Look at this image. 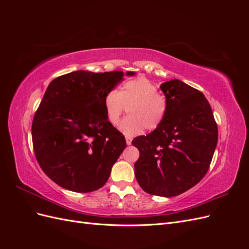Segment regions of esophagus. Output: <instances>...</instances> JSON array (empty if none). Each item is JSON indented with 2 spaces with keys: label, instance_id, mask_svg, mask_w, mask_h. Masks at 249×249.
<instances>
[{
  "label": "esophagus",
  "instance_id": "34e87169",
  "mask_svg": "<svg viewBox=\"0 0 249 249\" xmlns=\"http://www.w3.org/2000/svg\"><path fill=\"white\" fill-rule=\"evenodd\" d=\"M125 141H126V144H127V145H131V144H132V137L125 136Z\"/></svg>",
  "mask_w": 249,
  "mask_h": 249
}]
</instances>
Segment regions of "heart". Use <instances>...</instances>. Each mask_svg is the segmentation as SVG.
Returning a JSON list of instances; mask_svg holds the SVG:
<instances>
[{
    "label": "heart",
    "mask_w": 249,
    "mask_h": 249,
    "mask_svg": "<svg viewBox=\"0 0 249 249\" xmlns=\"http://www.w3.org/2000/svg\"><path fill=\"white\" fill-rule=\"evenodd\" d=\"M127 107L129 116L119 124V130L127 136L140 134L159 126L166 113V101L158 94L155 83L144 77L124 82L122 88L111 90L104 97V108L108 122L116 125Z\"/></svg>",
    "instance_id": "obj_1"
}]
</instances>
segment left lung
I'll return each mask as SVG.
<instances>
[{"label": "left lung", "mask_w": 249, "mask_h": 249, "mask_svg": "<svg viewBox=\"0 0 249 249\" xmlns=\"http://www.w3.org/2000/svg\"><path fill=\"white\" fill-rule=\"evenodd\" d=\"M166 97L162 124L132 144L139 149L135 177L146 193L172 197L206 176L218 141V127L207 99L179 80L160 86Z\"/></svg>", "instance_id": "8db88e82"}]
</instances>
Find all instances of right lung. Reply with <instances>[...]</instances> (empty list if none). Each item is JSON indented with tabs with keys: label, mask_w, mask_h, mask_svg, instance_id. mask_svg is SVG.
I'll return each instance as SVG.
<instances>
[{
	"label": "right lung",
	"mask_w": 249,
	"mask_h": 249,
	"mask_svg": "<svg viewBox=\"0 0 249 249\" xmlns=\"http://www.w3.org/2000/svg\"><path fill=\"white\" fill-rule=\"evenodd\" d=\"M123 79L118 71H77L48 86L33 118V148L43 172L64 189H100L125 148L124 136L108 122L104 108L105 95Z\"/></svg>",
	"instance_id": "obj_1"
}]
</instances>
